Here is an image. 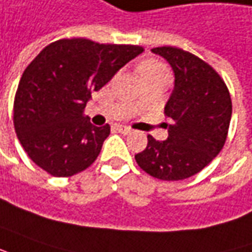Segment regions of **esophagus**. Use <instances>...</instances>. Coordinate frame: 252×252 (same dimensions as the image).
Here are the masks:
<instances>
[{
  "label": "esophagus",
  "mask_w": 252,
  "mask_h": 252,
  "mask_svg": "<svg viewBox=\"0 0 252 252\" xmlns=\"http://www.w3.org/2000/svg\"><path fill=\"white\" fill-rule=\"evenodd\" d=\"M116 129H117L120 133H124V135H128V133H131V131H132L129 126H116Z\"/></svg>",
  "instance_id": "obj_1"
}]
</instances>
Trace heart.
<instances>
[{"label": "heart", "instance_id": "obj_1", "mask_svg": "<svg viewBox=\"0 0 252 252\" xmlns=\"http://www.w3.org/2000/svg\"><path fill=\"white\" fill-rule=\"evenodd\" d=\"M139 76H162L169 77L168 68L158 61H146L139 66Z\"/></svg>", "mask_w": 252, "mask_h": 252}]
</instances>
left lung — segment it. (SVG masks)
Wrapping results in <instances>:
<instances>
[{
  "label": "left lung",
  "instance_id": "left-lung-1",
  "mask_svg": "<svg viewBox=\"0 0 252 252\" xmlns=\"http://www.w3.org/2000/svg\"><path fill=\"white\" fill-rule=\"evenodd\" d=\"M172 67L175 84L164 107L168 138L148 135V146L135 155L140 168L161 181H182L200 172L220 153L232 117L226 84L214 68L181 48H153Z\"/></svg>",
  "mask_w": 252,
  "mask_h": 252
}]
</instances>
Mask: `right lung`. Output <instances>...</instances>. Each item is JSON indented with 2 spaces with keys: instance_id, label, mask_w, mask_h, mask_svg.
<instances>
[{
  "instance_id": "obj_1",
  "label": "right lung",
  "mask_w": 252,
  "mask_h": 252,
  "mask_svg": "<svg viewBox=\"0 0 252 252\" xmlns=\"http://www.w3.org/2000/svg\"><path fill=\"white\" fill-rule=\"evenodd\" d=\"M138 45L63 38L45 47L26 67L13 103V126L32 161L54 176H73L96 160L110 126H95L84 109L129 61Z\"/></svg>"
}]
</instances>
